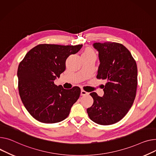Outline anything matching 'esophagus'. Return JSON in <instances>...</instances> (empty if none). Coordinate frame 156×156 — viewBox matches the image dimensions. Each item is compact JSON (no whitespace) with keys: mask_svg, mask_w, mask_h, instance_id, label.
Listing matches in <instances>:
<instances>
[{"mask_svg":"<svg viewBox=\"0 0 156 156\" xmlns=\"http://www.w3.org/2000/svg\"><path fill=\"white\" fill-rule=\"evenodd\" d=\"M89 94L88 92H87L85 91H84L83 90H81V96H85V95H87Z\"/></svg>","mask_w":156,"mask_h":156,"instance_id":"1","label":"esophagus"}]
</instances>
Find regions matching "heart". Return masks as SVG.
<instances>
[{
  "mask_svg": "<svg viewBox=\"0 0 156 156\" xmlns=\"http://www.w3.org/2000/svg\"><path fill=\"white\" fill-rule=\"evenodd\" d=\"M95 55V52L91 48H87L82 55Z\"/></svg>",
  "mask_w": 156,
  "mask_h": 156,
  "instance_id": "b5f03b06",
  "label": "heart"
}]
</instances>
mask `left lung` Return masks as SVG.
Segmentation results:
<instances>
[{
    "mask_svg": "<svg viewBox=\"0 0 156 156\" xmlns=\"http://www.w3.org/2000/svg\"><path fill=\"white\" fill-rule=\"evenodd\" d=\"M100 65L97 78L107 81L103 85L104 94L92 92L91 107L87 108L90 119L102 126L112 125L123 119L131 108L136 95L137 67L130 51L122 44L95 43Z\"/></svg>",
    "mask_w": 156,
    "mask_h": 156,
    "instance_id": "left-lung-1",
    "label": "left lung"
}]
</instances>
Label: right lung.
<instances>
[{"label":"right lung","mask_w":156,"mask_h":156,"mask_svg":"<svg viewBox=\"0 0 156 156\" xmlns=\"http://www.w3.org/2000/svg\"><path fill=\"white\" fill-rule=\"evenodd\" d=\"M76 46L39 44L30 49L17 70L19 95L24 107L36 120L46 123H58L69 114L80 97L81 90H69L54 81L66 69V60L82 48Z\"/></svg>","instance_id":"1"}]
</instances>
